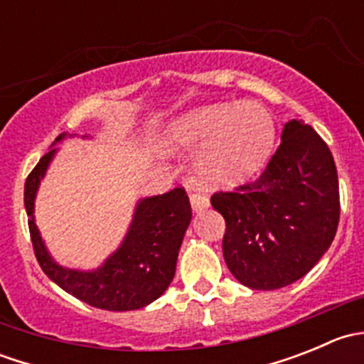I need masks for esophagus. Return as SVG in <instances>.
Masks as SVG:
<instances>
[{"instance_id": "esophagus-1", "label": "esophagus", "mask_w": 364, "mask_h": 364, "mask_svg": "<svg viewBox=\"0 0 364 364\" xmlns=\"http://www.w3.org/2000/svg\"><path fill=\"white\" fill-rule=\"evenodd\" d=\"M190 204H192V209L196 213L203 211V209H205L209 205V199L205 196H203L200 192H193L190 193Z\"/></svg>"}]
</instances>
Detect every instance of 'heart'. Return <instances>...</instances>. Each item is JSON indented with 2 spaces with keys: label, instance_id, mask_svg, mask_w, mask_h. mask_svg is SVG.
Returning <instances> with one entry per match:
<instances>
[{
  "label": "heart",
  "instance_id": "1",
  "mask_svg": "<svg viewBox=\"0 0 364 364\" xmlns=\"http://www.w3.org/2000/svg\"><path fill=\"white\" fill-rule=\"evenodd\" d=\"M274 124L253 102H225L172 121L165 134L168 151H196V178L204 186H234L262 168L273 151Z\"/></svg>",
  "mask_w": 364,
  "mask_h": 364
}]
</instances>
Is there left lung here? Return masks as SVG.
Segmentation results:
<instances>
[{"label":"left lung","instance_id":"left-lung-1","mask_svg":"<svg viewBox=\"0 0 364 364\" xmlns=\"http://www.w3.org/2000/svg\"><path fill=\"white\" fill-rule=\"evenodd\" d=\"M211 205L225 218L223 259L237 282L274 291L303 278L335 240L340 220L338 174L328 144L291 119L262 174Z\"/></svg>","mask_w":364,"mask_h":364}]
</instances>
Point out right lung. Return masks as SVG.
<instances>
[{"label":"right lung","mask_w":364,"mask_h":364,"mask_svg":"<svg viewBox=\"0 0 364 364\" xmlns=\"http://www.w3.org/2000/svg\"><path fill=\"white\" fill-rule=\"evenodd\" d=\"M67 137L61 134L56 142ZM56 148L47 151L29 172L24 185V205L33 250L43 273L65 292L95 308L111 311L139 310L153 303L171 285L179 247L192 220L185 188L139 200L134 220L121 247L95 271L67 269L54 262L35 223V197Z\"/></svg>","instance_id":"add662e5"}]
</instances>
